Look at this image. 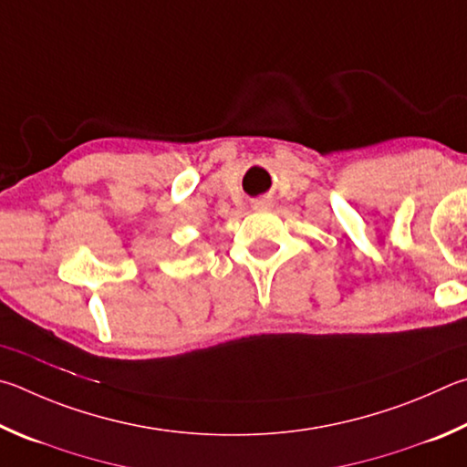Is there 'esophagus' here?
I'll return each instance as SVG.
<instances>
[{
  "mask_svg": "<svg viewBox=\"0 0 467 467\" xmlns=\"http://www.w3.org/2000/svg\"><path fill=\"white\" fill-rule=\"evenodd\" d=\"M268 207H271V202H268V201H256L254 202V209H258V211H265Z\"/></svg>",
  "mask_w": 467,
  "mask_h": 467,
  "instance_id": "1",
  "label": "esophagus"
}]
</instances>
